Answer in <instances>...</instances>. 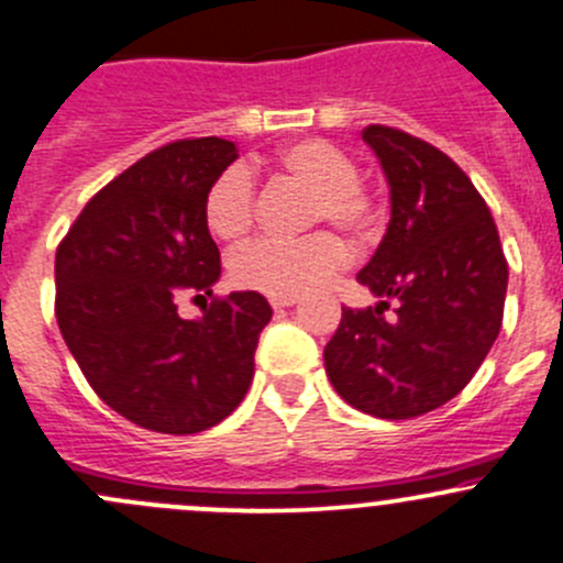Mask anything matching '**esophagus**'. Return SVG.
Segmentation results:
<instances>
[{"mask_svg":"<svg viewBox=\"0 0 563 563\" xmlns=\"http://www.w3.org/2000/svg\"><path fill=\"white\" fill-rule=\"evenodd\" d=\"M269 305L275 310H283V308H291V305H297V297H272Z\"/></svg>","mask_w":563,"mask_h":563,"instance_id":"1","label":"esophagus"}]
</instances>
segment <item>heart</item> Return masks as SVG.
<instances>
[{
	"label": "heart",
	"instance_id": "1",
	"mask_svg": "<svg viewBox=\"0 0 563 563\" xmlns=\"http://www.w3.org/2000/svg\"><path fill=\"white\" fill-rule=\"evenodd\" d=\"M286 176L310 187L308 225L329 223L367 242L378 231L382 212L371 190L360 181L354 157L327 139H305L277 157ZM203 220L223 242L245 240L255 223V176L234 163L220 172L203 196ZM349 261V247L332 231H316L302 240H255L236 250L231 277L236 286L266 297H299L332 280Z\"/></svg>",
	"mask_w": 563,
	"mask_h": 563
}]
</instances>
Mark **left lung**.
<instances>
[{"instance_id":"8db88e82","label":"left lung","mask_w":563,"mask_h":563,"mask_svg":"<svg viewBox=\"0 0 563 563\" xmlns=\"http://www.w3.org/2000/svg\"><path fill=\"white\" fill-rule=\"evenodd\" d=\"M362 139L387 174L391 218L356 280L382 302L343 308L323 365L349 406L411 419L444 406L479 371L501 332L509 266L485 198L450 155L387 124Z\"/></svg>"}]
</instances>
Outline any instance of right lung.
<instances>
[{"label": "right lung", "instance_id": "right-lung-1", "mask_svg": "<svg viewBox=\"0 0 563 563\" xmlns=\"http://www.w3.org/2000/svg\"><path fill=\"white\" fill-rule=\"evenodd\" d=\"M236 157L218 135L172 141L95 192L56 247L67 349L100 400L155 433L214 428L253 382L272 308L255 291L214 297L220 250L203 220L209 185ZM187 292L205 302L192 322L175 313Z\"/></svg>", "mask_w": 563, "mask_h": 563}]
</instances>
